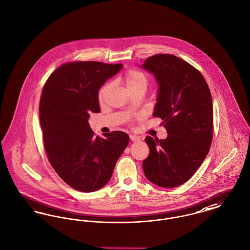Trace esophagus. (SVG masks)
Masks as SVG:
<instances>
[{
	"mask_svg": "<svg viewBox=\"0 0 250 250\" xmlns=\"http://www.w3.org/2000/svg\"><path fill=\"white\" fill-rule=\"evenodd\" d=\"M130 139L133 141V142H137L140 140V137L137 136V135H134V134H131L130 135Z\"/></svg>",
	"mask_w": 250,
	"mask_h": 250,
	"instance_id": "esophagus-1",
	"label": "esophagus"
}]
</instances>
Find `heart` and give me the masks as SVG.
<instances>
[{"mask_svg":"<svg viewBox=\"0 0 250 250\" xmlns=\"http://www.w3.org/2000/svg\"><path fill=\"white\" fill-rule=\"evenodd\" d=\"M124 82H125V85H126L128 91L133 90L135 88H143L146 90L147 85H148L147 77L142 72L136 71V70H130L129 72H127L124 77ZM111 88H112L111 83L104 84L100 88V91H99V100L100 102H102L103 100H105V98L108 95Z\"/></svg>","mask_w":250,"mask_h":250,"instance_id":"b5f03b06","label":"heart"}]
</instances>
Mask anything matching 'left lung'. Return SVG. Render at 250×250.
Wrapping results in <instances>:
<instances>
[{
	"mask_svg": "<svg viewBox=\"0 0 250 250\" xmlns=\"http://www.w3.org/2000/svg\"><path fill=\"white\" fill-rule=\"evenodd\" d=\"M141 68L153 75L158 86L152 116L161 117L166 139L145 138L150 148L143 170L162 188L187 182L208 153L213 134L209 88L197 69L174 55L148 58Z\"/></svg>",
	"mask_w": 250,
	"mask_h": 250,
	"instance_id": "1",
	"label": "left lung"
}]
</instances>
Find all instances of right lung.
Listing matches in <instances>:
<instances>
[{
    "instance_id": "1",
    "label": "right lung",
    "mask_w": 250,
    "mask_h": 250,
    "mask_svg": "<svg viewBox=\"0 0 250 250\" xmlns=\"http://www.w3.org/2000/svg\"><path fill=\"white\" fill-rule=\"evenodd\" d=\"M122 64L100 62H70L59 67L44 84L40 121L51 166L73 188L92 192L112 177L117 159L129 144V135L112 132L95 136L91 113H100L101 86Z\"/></svg>"
}]
</instances>
